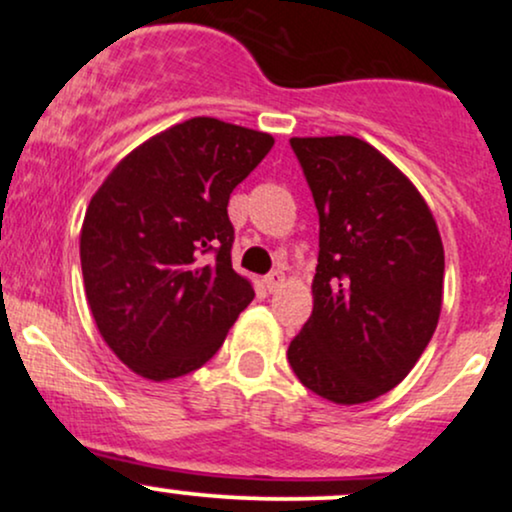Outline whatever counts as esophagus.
<instances>
[{
	"instance_id": "1",
	"label": "esophagus",
	"mask_w": 512,
	"mask_h": 512,
	"mask_svg": "<svg viewBox=\"0 0 512 512\" xmlns=\"http://www.w3.org/2000/svg\"><path fill=\"white\" fill-rule=\"evenodd\" d=\"M264 286H267V291H276L284 286V272H279V269H274V272H269L264 276Z\"/></svg>"
}]
</instances>
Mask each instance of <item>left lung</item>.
<instances>
[{
	"label": "left lung",
	"mask_w": 512,
	"mask_h": 512,
	"mask_svg": "<svg viewBox=\"0 0 512 512\" xmlns=\"http://www.w3.org/2000/svg\"><path fill=\"white\" fill-rule=\"evenodd\" d=\"M320 216L313 315L289 346L298 380L334 404L402 383L436 332L445 255L407 175L356 137H293Z\"/></svg>",
	"instance_id": "8db88e82"
}]
</instances>
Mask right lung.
Wrapping results in <instances>:
<instances>
[{
    "label": "right lung",
    "instance_id": "1",
    "mask_svg": "<svg viewBox=\"0 0 512 512\" xmlns=\"http://www.w3.org/2000/svg\"><path fill=\"white\" fill-rule=\"evenodd\" d=\"M272 146L267 132L192 117L137 146L91 197L86 301L105 344L142 378L202 368L255 298L231 264L228 199Z\"/></svg>",
    "mask_w": 512,
    "mask_h": 512
}]
</instances>
